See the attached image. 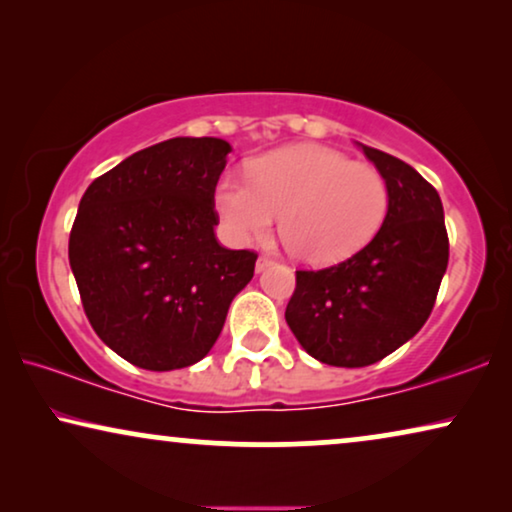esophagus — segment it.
Wrapping results in <instances>:
<instances>
[{
	"label": "esophagus",
	"mask_w": 512,
	"mask_h": 512,
	"mask_svg": "<svg viewBox=\"0 0 512 512\" xmlns=\"http://www.w3.org/2000/svg\"><path fill=\"white\" fill-rule=\"evenodd\" d=\"M270 265H272V261H270V258H265V256H261V258H258V261H256V272H263V270H268V268H270Z\"/></svg>",
	"instance_id": "esophagus-1"
}]
</instances>
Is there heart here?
<instances>
[{"instance_id": "b5f03b06", "label": "heart", "mask_w": 512, "mask_h": 512, "mask_svg": "<svg viewBox=\"0 0 512 512\" xmlns=\"http://www.w3.org/2000/svg\"><path fill=\"white\" fill-rule=\"evenodd\" d=\"M214 209L237 244L265 237L279 214V235L296 261L342 263L366 247L389 209L387 181L373 165L352 163L321 144H291L249 165V181H216Z\"/></svg>"}]
</instances>
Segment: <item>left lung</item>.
Masks as SVG:
<instances>
[{
    "label": "left lung",
    "mask_w": 512,
    "mask_h": 512,
    "mask_svg": "<svg viewBox=\"0 0 512 512\" xmlns=\"http://www.w3.org/2000/svg\"><path fill=\"white\" fill-rule=\"evenodd\" d=\"M387 181L377 235L347 261L298 270L286 324L326 366L363 368L396 352L426 324L450 258L443 202L403 160L356 142Z\"/></svg>",
    "instance_id": "8db88e82"
}]
</instances>
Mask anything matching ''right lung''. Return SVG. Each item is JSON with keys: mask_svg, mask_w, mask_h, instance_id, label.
Wrapping results in <instances>:
<instances>
[{"mask_svg": "<svg viewBox=\"0 0 512 512\" xmlns=\"http://www.w3.org/2000/svg\"><path fill=\"white\" fill-rule=\"evenodd\" d=\"M230 151L219 137H174L83 193L69 265L90 326L132 366L163 373L205 359L254 277V251L214 235V188Z\"/></svg>", "mask_w": 512, "mask_h": 512, "instance_id": "obj_1", "label": "right lung"}]
</instances>
